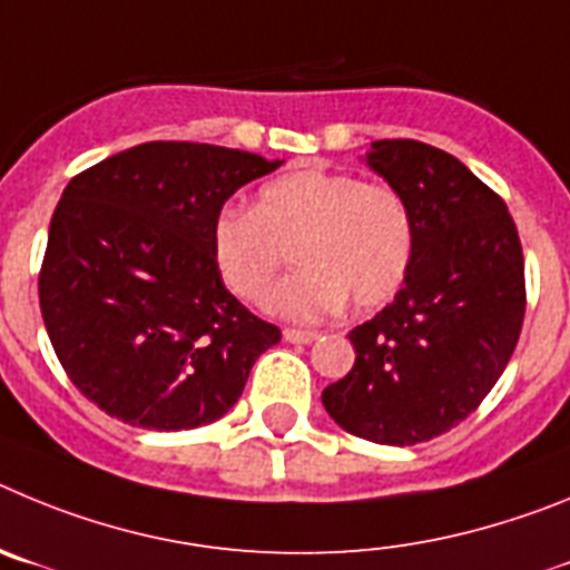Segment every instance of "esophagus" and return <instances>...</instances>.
<instances>
[{
	"instance_id": "34e87169",
	"label": "esophagus",
	"mask_w": 570,
	"mask_h": 570,
	"mask_svg": "<svg viewBox=\"0 0 570 570\" xmlns=\"http://www.w3.org/2000/svg\"><path fill=\"white\" fill-rule=\"evenodd\" d=\"M284 341L312 343V341H317V332H312V330H284Z\"/></svg>"
}]
</instances>
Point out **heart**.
I'll return each mask as SVG.
<instances>
[{
    "label": "heart",
    "instance_id": "heart-1",
    "mask_svg": "<svg viewBox=\"0 0 570 570\" xmlns=\"http://www.w3.org/2000/svg\"><path fill=\"white\" fill-rule=\"evenodd\" d=\"M295 247L297 266L264 297L286 321H317L341 309L383 306L406 281L414 224L406 202L386 184L352 173L292 170L258 189V207H222L209 227L218 278L240 301H258Z\"/></svg>",
    "mask_w": 570,
    "mask_h": 570
}]
</instances>
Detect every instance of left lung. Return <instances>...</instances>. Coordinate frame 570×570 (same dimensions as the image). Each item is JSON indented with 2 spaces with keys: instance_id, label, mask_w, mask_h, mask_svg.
I'll return each mask as SVG.
<instances>
[{
  "instance_id": "obj_1",
  "label": "left lung",
  "mask_w": 570,
  "mask_h": 570,
  "mask_svg": "<svg viewBox=\"0 0 570 570\" xmlns=\"http://www.w3.org/2000/svg\"><path fill=\"white\" fill-rule=\"evenodd\" d=\"M414 224L406 281L348 332L355 366L321 400L343 432L414 445L469 417L511 361L525 315L522 247L509 207L460 158L412 138L363 156Z\"/></svg>"
}]
</instances>
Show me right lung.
Returning <instances> with one entry per match:
<instances>
[{
	"mask_svg": "<svg viewBox=\"0 0 570 570\" xmlns=\"http://www.w3.org/2000/svg\"><path fill=\"white\" fill-rule=\"evenodd\" d=\"M284 161L215 145L147 141L65 187L39 306L56 357L101 412L156 432L224 417L281 341L224 286L215 213Z\"/></svg>",
	"mask_w": 570,
	"mask_h": 570,
	"instance_id": "add662e5",
	"label": "right lung"
}]
</instances>
